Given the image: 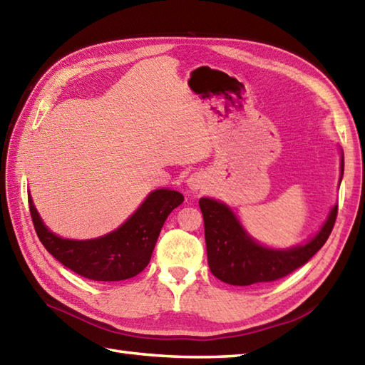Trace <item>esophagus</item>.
<instances>
[{
	"mask_svg": "<svg viewBox=\"0 0 365 365\" xmlns=\"http://www.w3.org/2000/svg\"><path fill=\"white\" fill-rule=\"evenodd\" d=\"M188 187H190L191 190H200V188L202 187V180H201L200 177L191 175V177L188 178Z\"/></svg>",
	"mask_w": 365,
	"mask_h": 365,
	"instance_id": "1",
	"label": "esophagus"
}]
</instances>
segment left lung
Instances as JSON below:
<instances>
[{
	"label": "left lung",
	"mask_w": 365,
	"mask_h": 365,
	"mask_svg": "<svg viewBox=\"0 0 365 365\" xmlns=\"http://www.w3.org/2000/svg\"><path fill=\"white\" fill-rule=\"evenodd\" d=\"M343 168L341 160V174ZM200 207L204 217L209 268L212 274L231 286L273 282L294 273L326 244L339 214V205H335L319 233L304 246L274 250L252 241L225 204L201 197Z\"/></svg>",
	"instance_id": "8db88e82"
}]
</instances>
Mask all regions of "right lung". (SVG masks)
<instances>
[{"mask_svg":"<svg viewBox=\"0 0 365 365\" xmlns=\"http://www.w3.org/2000/svg\"><path fill=\"white\" fill-rule=\"evenodd\" d=\"M183 202L174 190H156L123 227L88 241L62 240L44 227L29 197L31 222L49 254L76 274L92 281H124L147 268L165 218Z\"/></svg>","mask_w":365,"mask_h":365,"instance_id":"right-lung-1","label":"right lung"}]
</instances>
